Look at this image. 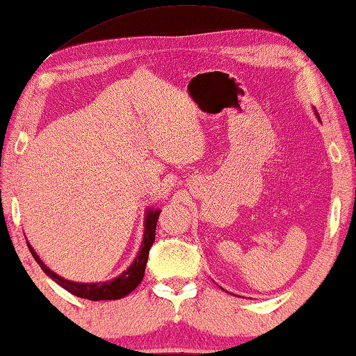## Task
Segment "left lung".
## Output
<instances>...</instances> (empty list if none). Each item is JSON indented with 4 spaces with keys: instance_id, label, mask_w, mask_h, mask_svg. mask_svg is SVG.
<instances>
[{
    "instance_id": "obj_1",
    "label": "left lung",
    "mask_w": 356,
    "mask_h": 356,
    "mask_svg": "<svg viewBox=\"0 0 356 356\" xmlns=\"http://www.w3.org/2000/svg\"><path fill=\"white\" fill-rule=\"evenodd\" d=\"M315 114H316V117H318V118H319V115H318V112H316V111H315Z\"/></svg>"
}]
</instances>
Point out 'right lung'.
<instances>
[{"label": "right lung", "instance_id": "right-lung-1", "mask_svg": "<svg viewBox=\"0 0 356 356\" xmlns=\"http://www.w3.org/2000/svg\"><path fill=\"white\" fill-rule=\"evenodd\" d=\"M159 215H161V209H147L146 210V218H144V234H143V242L140 247V252L135 257V260L131 261V265L127 268L122 275L111 281H101V282H75L64 280L63 276L56 275L54 271H51L48 266H46L43 261H41L37 252L33 250V247L29 244L30 254L33 255V259L37 264L41 266L46 275H48L51 280L58 282L59 286H63L65 291L74 293L76 297L88 298V300H117V298H122L128 296V293L133 292L138 286L141 284L144 277V270H146L149 250L154 244V239H156V226Z\"/></svg>", "mask_w": 356, "mask_h": 356}]
</instances>
